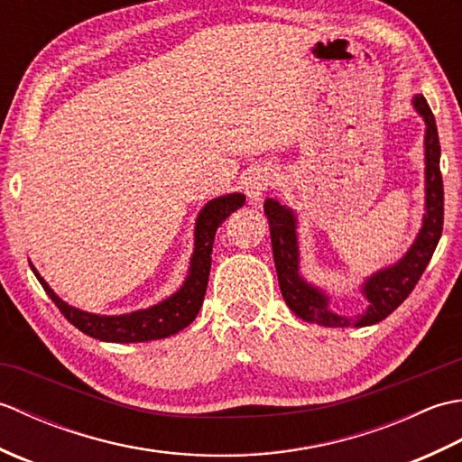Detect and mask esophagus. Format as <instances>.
I'll return each instance as SVG.
<instances>
[{"instance_id": "obj_1", "label": "esophagus", "mask_w": 462, "mask_h": 462, "mask_svg": "<svg viewBox=\"0 0 462 462\" xmlns=\"http://www.w3.org/2000/svg\"><path fill=\"white\" fill-rule=\"evenodd\" d=\"M273 180H276V172L268 169V166H256V169L248 171L246 182L244 184H246V194L250 202H260L263 192L270 189Z\"/></svg>"}]
</instances>
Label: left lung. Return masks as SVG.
Returning a JSON list of instances; mask_svg holds the SVG:
<instances>
[{
  "instance_id": "obj_1",
  "label": "left lung",
  "mask_w": 462,
  "mask_h": 462,
  "mask_svg": "<svg viewBox=\"0 0 462 462\" xmlns=\"http://www.w3.org/2000/svg\"><path fill=\"white\" fill-rule=\"evenodd\" d=\"M411 103L425 123V214L417 238L403 254V258L363 280L359 293L367 301L365 311L357 316H343L329 308V293L308 282L300 272L298 214L280 200L266 199L263 202V212L270 222L273 262H276L282 296L288 308L303 321L326 328H365L379 323L407 300L433 258L440 232H443L445 214L440 144L435 116L430 113L425 97L415 95Z\"/></svg>"
}]
</instances>
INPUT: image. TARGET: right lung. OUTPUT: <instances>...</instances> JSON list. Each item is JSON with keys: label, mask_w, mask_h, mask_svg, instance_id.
Here are the masks:
<instances>
[{"label": "right lung", "mask_w": 462, "mask_h": 462, "mask_svg": "<svg viewBox=\"0 0 462 462\" xmlns=\"http://www.w3.org/2000/svg\"><path fill=\"white\" fill-rule=\"evenodd\" d=\"M244 202H246V196L232 192L212 199L202 206V210L196 216L194 250L190 256L189 273H186L182 286L172 296L154 303L151 308L121 313V316H101V313L83 311L79 308L69 306L67 301L59 298L32 262H29V266H32L35 278L47 291V296L53 300L59 311L67 318V321H71L77 329L91 336L93 339L109 343H141L164 339L179 333L186 326H190L194 318L199 316L206 286H208L216 230L234 210L244 206Z\"/></svg>", "instance_id": "right-lung-1"}]
</instances>
